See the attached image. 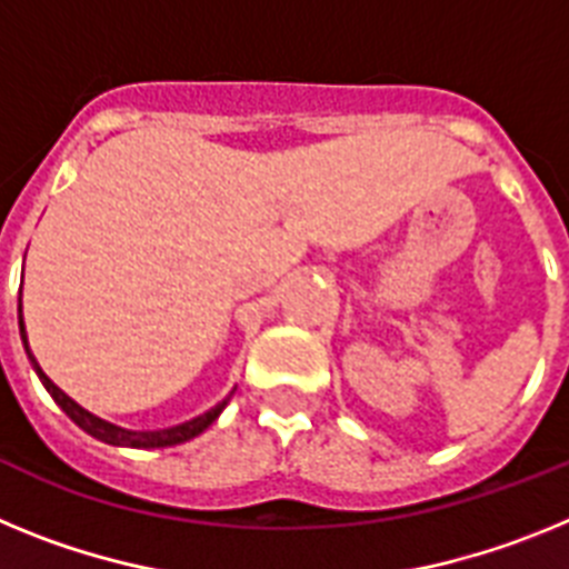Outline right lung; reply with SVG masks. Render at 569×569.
I'll return each instance as SVG.
<instances>
[{"label": "right lung", "instance_id": "add662e5", "mask_svg": "<svg viewBox=\"0 0 569 569\" xmlns=\"http://www.w3.org/2000/svg\"><path fill=\"white\" fill-rule=\"evenodd\" d=\"M19 333H22V345H24V353H28L30 365H33V370H37L39 381L44 385V390H48L50 396H53V401H57L59 407H62L64 413L70 416V421H77L79 427H82L84 433H90L93 439L104 441V445H116V447H139V450H150V447H173V445H182V441H190L196 439L199 433H204L210 425H213L216 419H219V413L224 410V405L230 401V396L224 401H219L216 407H210L208 413L196 416V419L184 421V425H176V427H164V430H124V427L119 425H110V421L99 419V416L88 413L84 407H79L77 401L70 399L68 393H62L53 381L44 376L42 367L37 365V359H33V353H30V345H28V333H24V321H22V296H19Z\"/></svg>", "mask_w": 569, "mask_h": 569}]
</instances>
